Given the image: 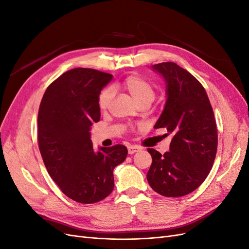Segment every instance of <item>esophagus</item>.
<instances>
[{
  "mask_svg": "<svg viewBox=\"0 0 249 249\" xmlns=\"http://www.w3.org/2000/svg\"><path fill=\"white\" fill-rule=\"evenodd\" d=\"M141 147L138 146V145H129L127 146V152H129L130 155L132 154H135L136 152H138V150H140Z\"/></svg>",
  "mask_w": 249,
  "mask_h": 249,
  "instance_id": "34e87169",
  "label": "esophagus"
}]
</instances>
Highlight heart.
<instances>
[{
	"label": "heart",
	"instance_id": "obj_1",
	"mask_svg": "<svg viewBox=\"0 0 249 249\" xmlns=\"http://www.w3.org/2000/svg\"><path fill=\"white\" fill-rule=\"evenodd\" d=\"M124 89L129 91L135 100L139 104L144 102H152L155 99V87L147 79L141 77L140 74L134 73L127 76L122 83ZM114 91L111 87L104 88L97 97V105L102 111L107 110L110 107Z\"/></svg>",
	"mask_w": 249,
	"mask_h": 249
}]
</instances>
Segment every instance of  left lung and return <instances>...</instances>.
I'll return each instance as SVG.
<instances>
[{
	"instance_id": "obj_1",
	"label": "left lung",
	"mask_w": 249,
	"mask_h": 249,
	"mask_svg": "<svg viewBox=\"0 0 249 249\" xmlns=\"http://www.w3.org/2000/svg\"><path fill=\"white\" fill-rule=\"evenodd\" d=\"M167 83V101L155 129L172 134L170 150L161 155L147 148L152 165L147 182L166 197L184 196L202 184L217 153L214 112L200 82L175 62L153 65Z\"/></svg>"
}]
</instances>
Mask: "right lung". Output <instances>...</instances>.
<instances>
[{"mask_svg":"<svg viewBox=\"0 0 249 249\" xmlns=\"http://www.w3.org/2000/svg\"><path fill=\"white\" fill-rule=\"evenodd\" d=\"M112 74L92 69L67 71L47 88L38 111V146L50 177L67 197L94 203L114 189L113 169L127 155L124 145L94 152L90 126L100 122L97 97Z\"/></svg>","mask_w":249,"mask_h":249,"instance_id":"right-lung-1","label":"right lung"}]
</instances>
